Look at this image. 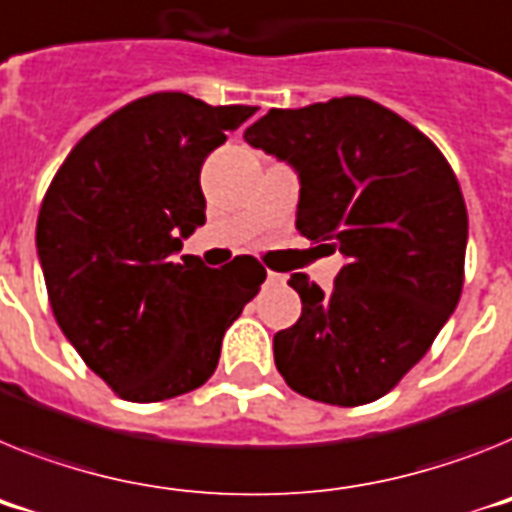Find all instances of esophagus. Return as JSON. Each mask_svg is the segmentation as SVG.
Here are the masks:
<instances>
[{
  "instance_id": "esophagus-1",
  "label": "esophagus",
  "mask_w": 512,
  "mask_h": 512,
  "mask_svg": "<svg viewBox=\"0 0 512 512\" xmlns=\"http://www.w3.org/2000/svg\"><path fill=\"white\" fill-rule=\"evenodd\" d=\"M265 281L270 283V286H278V283H283L286 278L281 276V273H273V270H268V276H265Z\"/></svg>"
}]
</instances>
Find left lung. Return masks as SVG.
Returning <instances> with one entry per match:
<instances>
[{"mask_svg":"<svg viewBox=\"0 0 512 512\" xmlns=\"http://www.w3.org/2000/svg\"><path fill=\"white\" fill-rule=\"evenodd\" d=\"M299 174L296 229L341 252L333 291L304 273L302 317L273 338L286 385L330 406L382 398L429 351L463 289L468 213L437 145L362 96L270 109L244 132Z\"/></svg>","mask_w":512,"mask_h":512,"instance_id":"left-lung-1","label":"left lung"}]
</instances>
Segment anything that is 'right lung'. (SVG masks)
I'll return each instance as SVG.
<instances>
[{
  "mask_svg": "<svg viewBox=\"0 0 512 512\" xmlns=\"http://www.w3.org/2000/svg\"><path fill=\"white\" fill-rule=\"evenodd\" d=\"M257 106L153 93L96 124L46 190L38 260L59 328L119 398L156 403L200 388L223 333L260 291L265 268L216 270L182 239L205 223L200 169Z\"/></svg>",
  "mask_w": 512,
  "mask_h": 512,
  "instance_id": "obj_1",
  "label": "right lung"
}]
</instances>
